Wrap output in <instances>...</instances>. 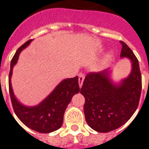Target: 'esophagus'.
<instances>
[{
    "label": "esophagus",
    "mask_w": 149,
    "mask_h": 149,
    "mask_svg": "<svg viewBox=\"0 0 149 149\" xmlns=\"http://www.w3.org/2000/svg\"><path fill=\"white\" fill-rule=\"evenodd\" d=\"M84 80V76L83 74L79 75V86L80 88H81L82 84H83V81Z\"/></svg>",
    "instance_id": "obj_1"
}]
</instances>
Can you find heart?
Listing matches in <instances>:
<instances>
[{
	"label": "heart",
	"instance_id": "b5f03b06",
	"mask_svg": "<svg viewBox=\"0 0 149 149\" xmlns=\"http://www.w3.org/2000/svg\"><path fill=\"white\" fill-rule=\"evenodd\" d=\"M112 53L111 52H108L106 55L104 56V57L103 58V60H101V61L99 63V65L97 66V68H103L104 66H105L107 65V63L109 61L110 59L112 58Z\"/></svg>",
	"mask_w": 149,
	"mask_h": 149
}]
</instances>
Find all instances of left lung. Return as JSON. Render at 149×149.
I'll return each mask as SVG.
<instances>
[{
	"mask_svg": "<svg viewBox=\"0 0 149 149\" xmlns=\"http://www.w3.org/2000/svg\"><path fill=\"white\" fill-rule=\"evenodd\" d=\"M121 58L132 63L127 77L116 83L112 79V69L91 72L84 78L81 93L85 98L84 112L88 126L99 132H109L128 121L137 109L141 93V74L137 58L125 42Z\"/></svg>",
	"mask_w": 149,
	"mask_h": 149,
	"instance_id": "left-lung-1",
	"label": "left lung"
}]
</instances>
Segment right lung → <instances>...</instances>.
Here are the masks:
<instances>
[{"label":"right lung","instance_id":"right-lung-1","mask_svg":"<svg viewBox=\"0 0 149 149\" xmlns=\"http://www.w3.org/2000/svg\"><path fill=\"white\" fill-rule=\"evenodd\" d=\"M29 40L17 49L12 59L8 76V88L12 104L16 115L28 128L41 133H49L61 127L64 113L72 97L80 92L78 77L67 78L61 81L48 97L35 106H26L21 104L14 95L11 77L14 65L17 63L21 52L29 45Z\"/></svg>","mask_w":149,"mask_h":149}]
</instances>
